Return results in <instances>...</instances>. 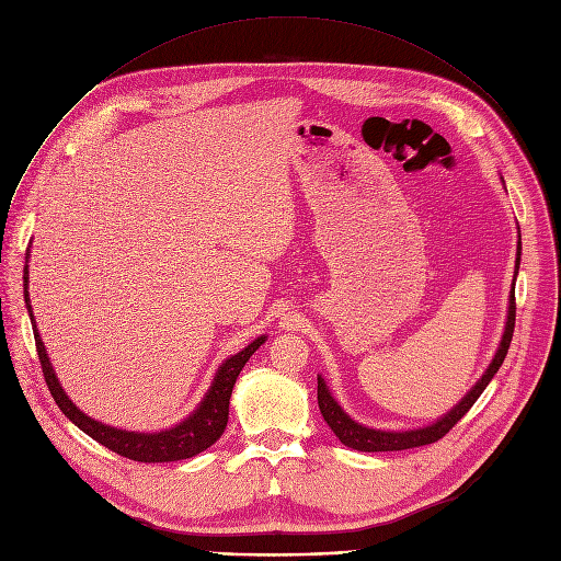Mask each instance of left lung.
Returning <instances> with one entry per match:
<instances>
[{"label":"left lung","mask_w":561,"mask_h":561,"mask_svg":"<svg viewBox=\"0 0 561 561\" xmlns=\"http://www.w3.org/2000/svg\"><path fill=\"white\" fill-rule=\"evenodd\" d=\"M501 182H503V178H501ZM519 265H522V236H519V242H516L514 280H516V274H519ZM514 280H512V289H510V298H507L505 330H503V336L499 341V348H496L490 366L485 368L481 379L467 391V396L454 409H449L443 417H438L434 424L417 426V428H407V431H389V428L383 431V428L366 426V424L353 420L346 411L341 409V404L330 393L325 379L319 375L317 377L319 379V386H317L319 409H321V415L328 422V426L334 431V436L341 440V445H346V447L357 449V451H402V449H413V447H422V445H431V443L440 440L447 434V431L471 409V404L481 398V393L485 391V386L492 381V377L496 375V370L501 368V364H503V359L507 355L512 332H514V317H516Z\"/></svg>","instance_id":"obj_1"}]
</instances>
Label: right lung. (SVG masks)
<instances>
[{"instance_id": "right-lung-1", "label": "right lung", "mask_w": 561, "mask_h": 561, "mask_svg": "<svg viewBox=\"0 0 561 561\" xmlns=\"http://www.w3.org/2000/svg\"><path fill=\"white\" fill-rule=\"evenodd\" d=\"M28 255H31V251H26V265H24V304H26V310L31 317L42 373H45V381L49 386L56 404L80 431H84L90 438H94L103 447L112 449L114 454L125 456L130 460H139V462H172V460L193 458V456L202 454L204 449H208L215 440H220V436L227 428V422H229V400L233 393L236 379H238L240 370L244 368V364L249 362V357L267 341L265 334L253 339L249 346H244L240 353H236L222 362V366L218 368V373H215L208 391L202 398V402L197 404V409L188 417L178 422L175 426L152 431V434H148V431L116 428V426H110V424H103V422L90 417L88 413H82L69 400V396L62 389V383L58 381V375L49 362L47 348H45V343H42V336H39L35 319H33L31 296H28Z\"/></svg>"}]
</instances>
